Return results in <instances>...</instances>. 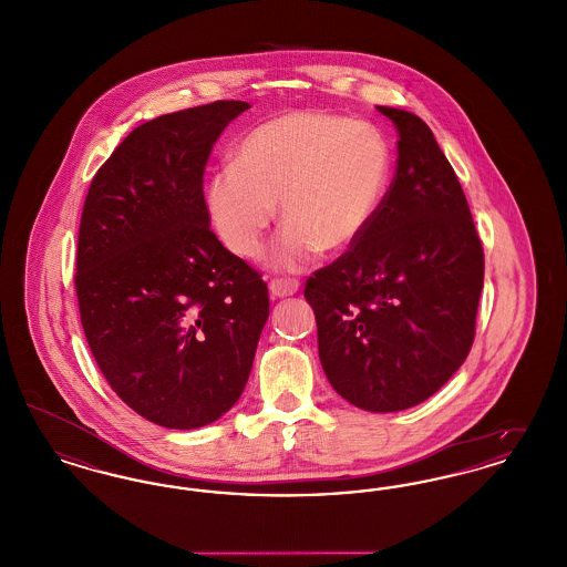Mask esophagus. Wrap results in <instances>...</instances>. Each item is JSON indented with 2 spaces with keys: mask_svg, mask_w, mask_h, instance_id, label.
<instances>
[{
  "mask_svg": "<svg viewBox=\"0 0 567 567\" xmlns=\"http://www.w3.org/2000/svg\"><path fill=\"white\" fill-rule=\"evenodd\" d=\"M297 289H299L297 280H271L270 282L271 297L296 296Z\"/></svg>",
  "mask_w": 567,
  "mask_h": 567,
  "instance_id": "1",
  "label": "esophagus"
}]
</instances>
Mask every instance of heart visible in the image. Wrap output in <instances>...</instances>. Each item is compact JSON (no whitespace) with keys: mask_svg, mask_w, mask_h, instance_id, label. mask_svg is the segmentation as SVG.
Returning <instances> with one entry per match:
<instances>
[{"mask_svg":"<svg viewBox=\"0 0 567 567\" xmlns=\"http://www.w3.org/2000/svg\"><path fill=\"white\" fill-rule=\"evenodd\" d=\"M393 174L386 137L368 123L293 110L252 127L234 148V165L206 185L218 240L255 259L276 218L287 223L271 248L278 270L308 268L319 252H347L363 240Z\"/></svg>","mask_w":567,"mask_h":567,"instance_id":"1","label":"heart"}]
</instances>
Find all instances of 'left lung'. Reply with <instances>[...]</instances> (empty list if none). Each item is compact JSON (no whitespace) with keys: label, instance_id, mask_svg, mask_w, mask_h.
Here are the masks:
<instances>
[{"label":"left lung","instance_id":"8db88e82","mask_svg":"<svg viewBox=\"0 0 567 567\" xmlns=\"http://www.w3.org/2000/svg\"><path fill=\"white\" fill-rule=\"evenodd\" d=\"M377 109L400 137L395 178L363 240L308 278L303 297L333 391L368 412H400L432 398L472 349L485 255L427 123Z\"/></svg>","mask_w":567,"mask_h":567}]
</instances>
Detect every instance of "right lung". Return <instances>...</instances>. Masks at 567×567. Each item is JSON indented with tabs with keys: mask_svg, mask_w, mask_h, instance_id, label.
<instances>
[{
	"mask_svg": "<svg viewBox=\"0 0 567 567\" xmlns=\"http://www.w3.org/2000/svg\"><path fill=\"white\" fill-rule=\"evenodd\" d=\"M250 106L213 102L157 116L110 155L82 208L76 293L114 393L167 430L215 423L243 395L268 285L210 231L204 169Z\"/></svg>",
	"mask_w": 567,
	"mask_h": 567,
	"instance_id": "1",
	"label": "right lung"
}]
</instances>
